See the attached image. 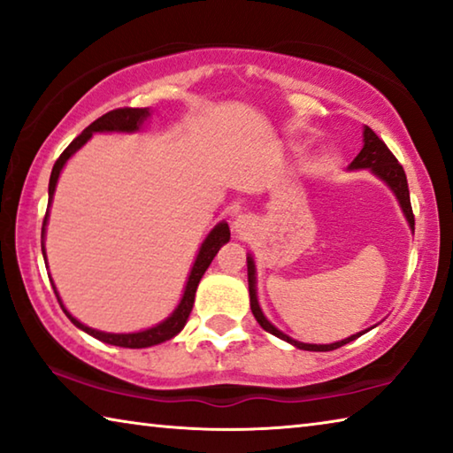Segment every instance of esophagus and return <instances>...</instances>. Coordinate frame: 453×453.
I'll use <instances>...</instances> for the list:
<instances>
[{
  "label": "esophagus",
  "instance_id": "34e87169",
  "mask_svg": "<svg viewBox=\"0 0 453 453\" xmlns=\"http://www.w3.org/2000/svg\"><path fill=\"white\" fill-rule=\"evenodd\" d=\"M256 219L251 216H237L234 221V232L237 234L240 240H245V237H250L251 234L256 232Z\"/></svg>",
  "mask_w": 453,
  "mask_h": 453
}]
</instances>
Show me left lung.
<instances>
[{
	"label": "left lung",
	"mask_w": 453,
	"mask_h": 453,
	"mask_svg": "<svg viewBox=\"0 0 453 453\" xmlns=\"http://www.w3.org/2000/svg\"><path fill=\"white\" fill-rule=\"evenodd\" d=\"M349 170H372L373 175H378L381 181H386L389 189L394 191L397 202H400L402 210H403V216L408 219L410 227L413 229L416 226V219H413V211H411V203H410V189H408V180H405V172L403 167L397 164V159L392 151L388 150V145L383 143L378 135L373 134L372 127H364V148L362 151L357 153L354 162L349 164ZM248 283H250V305H251V313H254V318L257 319V324L262 326L265 332H270L272 335L280 337V340L291 343V346L305 349V351H332L337 349L342 346H346V343L354 342L356 337L364 335L365 332H359L356 335H349L346 340L342 342H335V343H302L297 340H291L289 335H286L283 332H280L278 327L272 326L267 318L264 316L262 308H259L257 303V291H256V265H254V259L251 256H248Z\"/></svg>",
	"instance_id": "8db88e82"
}]
</instances>
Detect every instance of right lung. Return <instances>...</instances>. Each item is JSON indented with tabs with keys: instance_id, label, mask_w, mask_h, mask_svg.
Returning <instances> with one entry per match:
<instances>
[{
	"instance_id": "1",
	"label": "right lung",
	"mask_w": 453,
	"mask_h": 453,
	"mask_svg": "<svg viewBox=\"0 0 453 453\" xmlns=\"http://www.w3.org/2000/svg\"><path fill=\"white\" fill-rule=\"evenodd\" d=\"M150 118V110L148 107H119V110H111L107 111L105 116L97 118L94 124H89L83 132L75 137V140L67 145L64 150V153L58 157V162L53 164V170L50 175V199H48V205H51V199H53V191H56L58 186V180H59V173L64 170V165L67 159H70L75 151H78L83 143H86L91 135L96 132H137V129L142 127V124L145 119ZM48 216H50V210L45 211V218H43V227H42V237L45 235V226H48ZM229 242V226L226 221H219V224L211 229L205 237L202 248H199V254L194 262V267H191L189 272V278L186 283V289H183V296L178 303V308L173 310V313L167 319H164L162 324L153 326L150 329H143V332H135V334H107V332H99V329L94 327H88L83 326L80 319H75L70 311L64 308V303L59 300V294L56 286H53V291H56L58 296V302L61 305V310L65 311V316L72 319V324L75 327L83 329V332L94 335L96 340L99 342H105V343H111V346H119V348H134V349H140V348H150V346H157V343H162L165 340H172L173 335H178L183 326H186V321L191 313V308H194V300H196V289H197V283L202 280V275L208 270L211 259L216 257V254L219 251V248L224 243ZM42 251H43V259H45V248L42 245Z\"/></svg>"
}]
</instances>
